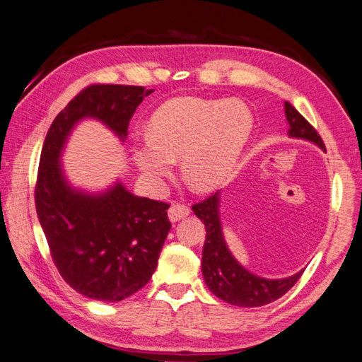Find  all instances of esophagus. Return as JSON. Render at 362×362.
Instances as JSON below:
<instances>
[{
	"instance_id": "34e87169",
	"label": "esophagus",
	"mask_w": 362,
	"mask_h": 362,
	"mask_svg": "<svg viewBox=\"0 0 362 362\" xmlns=\"http://www.w3.org/2000/svg\"><path fill=\"white\" fill-rule=\"evenodd\" d=\"M189 207L188 205H185V204H173L171 207H169V210H168V215H169V219H171L173 223H175V221H179V219H183V218H187L188 215H189Z\"/></svg>"
}]
</instances>
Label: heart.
<instances>
[{"label":"heart","mask_w":362,"mask_h":362,"mask_svg":"<svg viewBox=\"0 0 362 362\" xmlns=\"http://www.w3.org/2000/svg\"><path fill=\"white\" fill-rule=\"evenodd\" d=\"M252 115L240 100L177 97L161 105L148 134L133 146L134 163L147 182L160 185L180 157L183 179L211 189L228 179L252 132Z\"/></svg>","instance_id":"b5f03b06"}]
</instances>
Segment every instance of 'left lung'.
Wrapping results in <instances>:
<instances>
[{
  "mask_svg": "<svg viewBox=\"0 0 362 362\" xmlns=\"http://www.w3.org/2000/svg\"><path fill=\"white\" fill-rule=\"evenodd\" d=\"M288 136L301 138L327 151L317 130L292 105L286 102ZM196 216L205 224V243L202 247V274L210 292L219 300L240 308H259L273 303L292 288L303 272L286 279H265L252 274L233 259L226 246L219 221V193L193 205Z\"/></svg>",
  "mask_w": 362,
  "mask_h": 362,
  "instance_id": "left-lung-1",
  "label": "left lung"
}]
</instances>
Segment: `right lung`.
I'll return each instance as SVG.
<instances>
[{"label": "right lung", "instance_id": "obj_1", "mask_svg": "<svg viewBox=\"0 0 362 362\" xmlns=\"http://www.w3.org/2000/svg\"><path fill=\"white\" fill-rule=\"evenodd\" d=\"M152 92L92 84L54 117L42 147L34 188L39 221L62 279L90 300L120 301L147 284L171 229L169 204L133 196L122 183L102 194L70 188L61 151L83 117L102 120L124 139L133 112Z\"/></svg>", "mask_w": 362, "mask_h": 362}]
</instances>
